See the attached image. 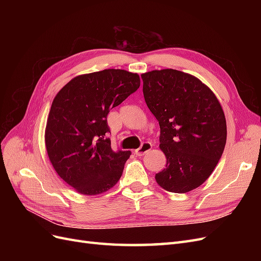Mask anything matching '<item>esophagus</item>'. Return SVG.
<instances>
[{"mask_svg":"<svg viewBox=\"0 0 261 261\" xmlns=\"http://www.w3.org/2000/svg\"><path fill=\"white\" fill-rule=\"evenodd\" d=\"M152 148V145L150 143H144L141 145L137 150H135V154L138 156H143L145 155L147 152H149V150Z\"/></svg>","mask_w":261,"mask_h":261,"instance_id":"obj_1","label":"esophagus"}]
</instances>
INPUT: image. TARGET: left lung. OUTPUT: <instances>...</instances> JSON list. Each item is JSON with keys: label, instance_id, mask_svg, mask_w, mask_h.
<instances>
[{"label": "left lung", "instance_id": "left-lung-1", "mask_svg": "<svg viewBox=\"0 0 261 261\" xmlns=\"http://www.w3.org/2000/svg\"><path fill=\"white\" fill-rule=\"evenodd\" d=\"M147 107L160 125L165 169L155 180L171 193L199 187L217 167L226 143V121L216 94L198 78L167 68L141 75Z\"/></svg>", "mask_w": 261, "mask_h": 261}]
</instances>
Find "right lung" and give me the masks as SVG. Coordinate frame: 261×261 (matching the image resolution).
<instances>
[{"mask_svg": "<svg viewBox=\"0 0 261 261\" xmlns=\"http://www.w3.org/2000/svg\"><path fill=\"white\" fill-rule=\"evenodd\" d=\"M140 86L136 73L105 69L80 75L55 96L44 134L59 176L83 195L109 191L121 178L130 151H113L107 116Z\"/></svg>", "mask_w": 261, "mask_h": 261, "instance_id": "obj_1", "label": "right lung"}]
</instances>
